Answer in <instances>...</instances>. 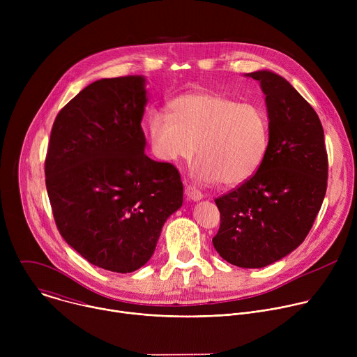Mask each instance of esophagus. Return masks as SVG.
<instances>
[{
  "instance_id": "obj_1",
  "label": "esophagus",
  "mask_w": 357,
  "mask_h": 357,
  "mask_svg": "<svg viewBox=\"0 0 357 357\" xmlns=\"http://www.w3.org/2000/svg\"><path fill=\"white\" fill-rule=\"evenodd\" d=\"M185 193H186L188 199H189V200H193V202H197V200H200V199L203 197L202 192L197 190V189H196L195 186H192V185H188V186L185 188Z\"/></svg>"
}]
</instances>
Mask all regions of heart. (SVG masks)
<instances>
[{"label": "heart", "instance_id": "heart-1", "mask_svg": "<svg viewBox=\"0 0 357 357\" xmlns=\"http://www.w3.org/2000/svg\"><path fill=\"white\" fill-rule=\"evenodd\" d=\"M171 116L151 112L149 141L155 155L176 164L193 157L205 182L238 186L256 174L270 146V117L254 103L216 91H192L169 103Z\"/></svg>", "mask_w": 357, "mask_h": 357}]
</instances>
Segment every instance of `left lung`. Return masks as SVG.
Wrapping results in <instances>:
<instances>
[{
    "label": "left lung",
    "instance_id": "left-lung-1",
    "mask_svg": "<svg viewBox=\"0 0 357 357\" xmlns=\"http://www.w3.org/2000/svg\"><path fill=\"white\" fill-rule=\"evenodd\" d=\"M260 82L270 117V146L256 172L216 199L220 227L213 245L241 268H263L308 236L328 185L324 128L311 105L282 76L245 73Z\"/></svg>",
    "mask_w": 357,
    "mask_h": 357
}]
</instances>
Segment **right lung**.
Listing matches in <instances>:
<instances>
[{"instance_id":"obj_1","label":"right lung","mask_w":357,"mask_h":357,"mask_svg":"<svg viewBox=\"0 0 357 357\" xmlns=\"http://www.w3.org/2000/svg\"><path fill=\"white\" fill-rule=\"evenodd\" d=\"M144 76L100 79L59 112L45 161L46 189L65 241L90 264L141 268L183 202L178 169L148 158Z\"/></svg>"}]
</instances>
